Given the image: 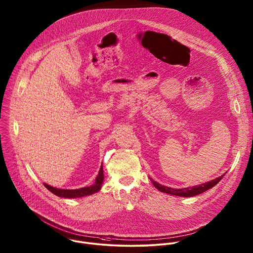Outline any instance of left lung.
Masks as SVG:
<instances>
[{"mask_svg":"<svg viewBox=\"0 0 253 253\" xmlns=\"http://www.w3.org/2000/svg\"><path fill=\"white\" fill-rule=\"evenodd\" d=\"M224 175L219 176L218 178H216L214 180L202 183L200 185H195V186H192V187H187V188H182V189H174V188H170V187H168V186H164V185H161L160 183H158L154 180H152V182H153L154 186L158 190H160L161 192L168 193V194H170V195H175V196H181V197H192V196L203 193V192L207 191L208 189L214 187L224 177Z\"/></svg>","mask_w":253,"mask_h":253,"instance_id":"obj_1","label":"left lung"}]
</instances>
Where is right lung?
Here are the masks:
<instances>
[{
	"label": "right lung",
	"instance_id": "right-lung-1",
	"mask_svg": "<svg viewBox=\"0 0 253 253\" xmlns=\"http://www.w3.org/2000/svg\"><path fill=\"white\" fill-rule=\"evenodd\" d=\"M103 181V169H102V166L99 169V172L95 178V182L93 183V185L91 186H87V187H83L80 189H71V190H67V189H59V188H55L52 187L46 183H44V186L51 191L53 194L59 196V197H64V198H79V197H83V196H87V195H91L97 191L100 190L101 188V184Z\"/></svg>",
	"mask_w": 253,
	"mask_h": 253
}]
</instances>
